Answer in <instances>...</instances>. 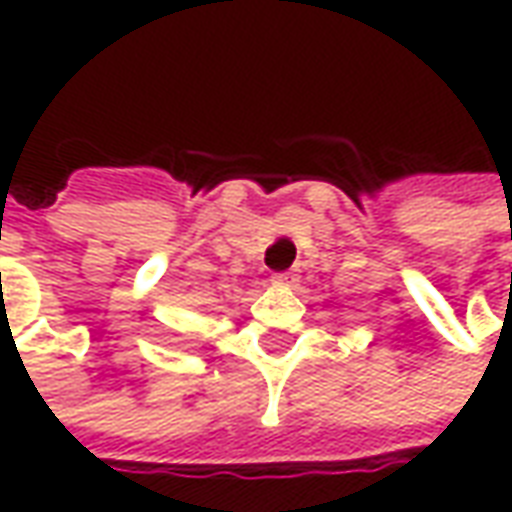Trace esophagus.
<instances>
[{"mask_svg":"<svg viewBox=\"0 0 512 512\" xmlns=\"http://www.w3.org/2000/svg\"><path fill=\"white\" fill-rule=\"evenodd\" d=\"M271 282H274V285H293V282H296V274H293V271H277V274H271Z\"/></svg>","mask_w":512,"mask_h":512,"instance_id":"esophagus-1","label":"esophagus"}]
</instances>
